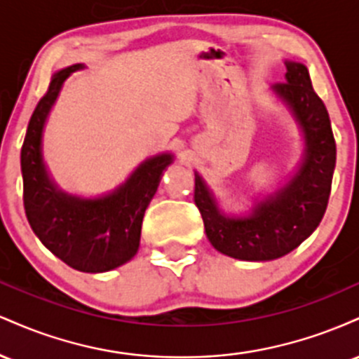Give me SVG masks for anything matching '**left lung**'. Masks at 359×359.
Returning a JSON list of instances; mask_svg holds the SVG:
<instances>
[{"label":"left lung","instance_id":"8db88e82","mask_svg":"<svg viewBox=\"0 0 359 359\" xmlns=\"http://www.w3.org/2000/svg\"><path fill=\"white\" fill-rule=\"evenodd\" d=\"M285 82L273 93L297 119L306 150L288 182L251 209L248 216H226L203 177L196 172L194 201L209 241L222 255L245 262H269L295 250L323 219L336 167V142L324 102L314 93L307 67L285 60Z\"/></svg>","mask_w":359,"mask_h":359}]
</instances>
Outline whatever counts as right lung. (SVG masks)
Listing matches in <instances>:
<instances>
[{
  "instance_id": "add662e5",
  "label": "right lung",
  "mask_w": 359,
  "mask_h": 359,
  "mask_svg": "<svg viewBox=\"0 0 359 359\" xmlns=\"http://www.w3.org/2000/svg\"><path fill=\"white\" fill-rule=\"evenodd\" d=\"M79 69L84 64L53 74L47 94L28 123L22 147L23 204L27 219L45 248L72 269L101 273L137 255L143 216L174 155L160 154L145 160L125 184L101 197L88 199L60 191L45 168L42 135L62 84Z\"/></svg>"
}]
</instances>
